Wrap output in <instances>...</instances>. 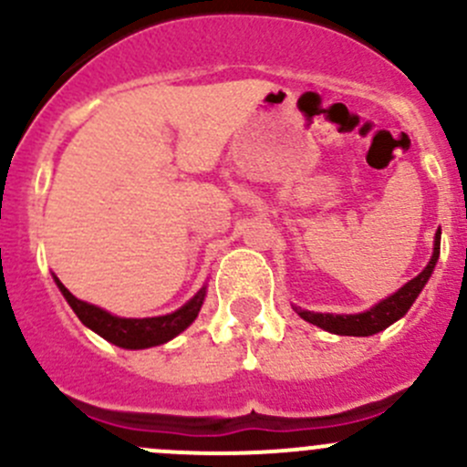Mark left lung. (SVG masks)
<instances>
[{"label":"left lung","mask_w":467,"mask_h":467,"mask_svg":"<svg viewBox=\"0 0 467 467\" xmlns=\"http://www.w3.org/2000/svg\"><path fill=\"white\" fill-rule=\"evenodd\" d=\"M438 255H441V228L436 230L434 253H431V260L427 262V266L422 268L413 280H409L407 285L400 286L395 294L386 296L384 300H379L378 305H373V307L366 309V312L321 314V312H307V309H300V307H294V309L300 318L317 325V327L325 329V332L338 334V337H373V334L381 332V329H386L389 325L400 321V318L411 309V305L416 303L420 291L425 289L427 280H430L431 273H434Z\"/></svg>","instance_id":"obj_1"}]
</instances>
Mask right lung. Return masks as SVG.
I'll return each instance as SVG.
<instances>
[{
  "label": "right lung",
  "instance_id": "right-lung-1",
  "mask_svg": "<svg viewBox=\"0 0 467 467\" xmlns=\"http://www.w3.org/2000/svg\"><path fill=\"white\" fill-rule=\"evenodd\" d=\"M54 282L60 289V294L65 296V300L69 303V307L74 309L78 321L92 329V332H97L101 338L110 341L112 346L126 348V350H144V348L162 346V343L171 341L173 337L185 332V329L196 321V317H199L207 291V286H201L199 294H196L194 298L187 300V303L182 305L181 309H176V312L164 314V317L121 318L106 312V309L97 307V305L78 300L77 296L69 294L67 286H65L56 275Z\"/></svg>",
  "mask_w": 467,
  "mask_h": 467
}]
</instances>
